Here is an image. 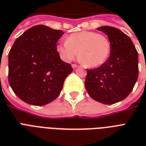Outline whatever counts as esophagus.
Segmentation results:
<instances>
[{"instance_id": "obj_1", "label": "esophagus", "mask_w": 146, "mask_h": 146, "mask_svg": "<svg viewBox=\"0 0 146 146\" xmlns=\"http://www.w3.org/2000/svg\"><path fill=\"white\" fill-rule=\"evenodd\" d=\"M72 67H73V69H76V68H77V67H78V65H77V64H72Z\"/></svg>"}]
</instances>
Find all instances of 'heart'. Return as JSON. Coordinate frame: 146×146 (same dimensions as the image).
Listing matches in <instances>:
<instances>
[{"instance_id": "heart-1", "label": "heart", "mask_w": 146, "mask_h": 146, "mask_svg": "<svg viewBox=\"0 0 146 146\" xmlns=\"http://www.w3.org/2000/svg\"><path fill=\"white\" fill-rule=\"evenodd\" d=\"M57 51L64 61H70L79 51L80 62L87 67L101 66L108 59L111 51V43L106 36L91 31L73 33L66 42L57 45Z\"/></svg>"}]
</instances>
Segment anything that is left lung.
<instances>
[{
  "mask_svg": "<svg viewBox=\"0 0 146 146\" xmlns=\"http://www.w3.org/2000/svg\"><path fill=\"white\" fill-rule=\"evenodd\" d=\"M108 35L110 57L99 67L87 70L85 87L89 96L102 104L125 99L136 84L139 74L138 52L131 38L112 26L97 29Z\"/></svg>",
  "mask_w": 146,
  "mask_h": 146,
  "instance_id": "left-lung-1",
  "label": "left lung"
}]
</instances>
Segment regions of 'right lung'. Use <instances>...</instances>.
Returning <instances> with one entry per match:
<instances>
[{"label":"right lung","mask_w":146,"mask_h":146,"mask_svg":"<svg viewBox=\"0 0 146 146\" xmlns=\"http://www.w3.org/2000/svg\"><path fill=\"white\" fill-rule=\"evenodd\" d=\"M37 25L15 41L8 54V80L17 97L27 104L42 106L56 99L66 76L73 72L60 59L57 42L64 35Z\"/></svg>","instance_id":"1"}]
</instances>
